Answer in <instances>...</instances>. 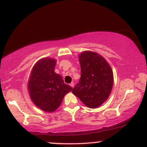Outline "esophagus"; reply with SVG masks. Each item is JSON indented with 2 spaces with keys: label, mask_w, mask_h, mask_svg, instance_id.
<instances>
[{
  "label": "esophagus",
  "mask_w": 147,
  "mask_h": 147,
  "mask_svg": "<svg viewBox=\"0 0 147 147\" xmlns=\"http://www.w3.org/2000/svg\"><path fill=\"white\" fill-rule=\"evenodd\" d=\"M74 85H75V84H74L73 82H72V83H70V86L72 87V88L74 87Z\"/></svg>",
  "instance_id": "esophagus-1"
}]
</instances>
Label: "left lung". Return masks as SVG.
<instances>
[{"label": "left lung", "instance_id": "obj_1", "mask_svg": "<svg viewBox=\"0 0 147 147\" xmlns=\"http://www.w3.org/2000/svg\"><path fill=\"white\" fill-rule=\"evenodd\" d=\"M81 78L72 93L91 109L107 100L113 86V73L109 63L97 52L84 51L79 55Z\"/></svg>", "mask_w": 147, "mask_h": 147}]
</instances>
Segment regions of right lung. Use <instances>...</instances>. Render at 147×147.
Returning <instances> with one entry per match:
<instances>
[{"instance_id": "add662e5", "label": "right lung", "mask_w": 147, "mask_h": 147, "mask_svg": "<svg viewBox=\"0 0 147 147\" xmlns=\"http://www.w3.org/2000/svg\"><path fill=\"white\" fill-rule=\"evenodd\" d=\"M57 61L52 58L38 60L32 69L28 83L30 97L38 109L54 112L59 107L64 96L72 88L64 84L62 77L55 72Z\"/></svg>"}]
</instances>
